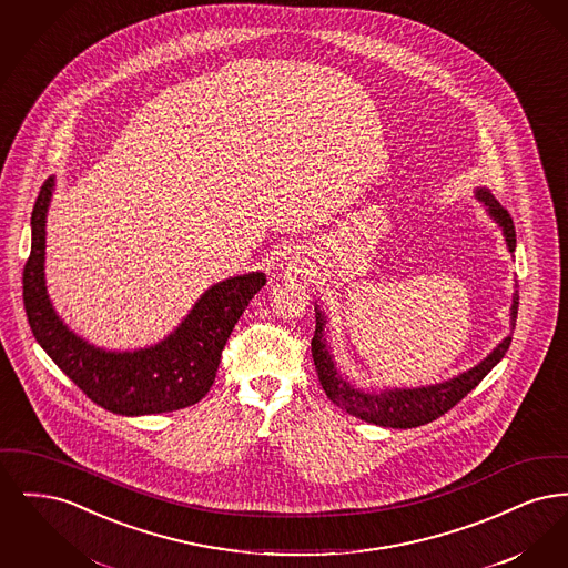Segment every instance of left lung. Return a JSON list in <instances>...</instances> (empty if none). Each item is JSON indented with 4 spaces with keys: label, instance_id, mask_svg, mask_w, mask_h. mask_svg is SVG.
<instances>
[{
    "label": "left lung",
    "instance_id": "8db88e82",
    "mask_svg": "<svg viewBox=\"0 0 568 568\" xmlns=\"http://www.w3.org/2000/svg\"><path fill=\"white\" fill-rule=\"evenodd\" d=\"M475 197L486 206L487 216L503 230L507 248L509 253H514V219L500 206V202L487 187H477ZM517 306H519V294L514 292L511 313H509L511 329L517 320ZM315 320L317 325H315L311 352H313L315 371L324 387L325 396L353 417L375 426H383V428H417L445 415L452 406L458 405L468 392H473L481 383V378L486 377L487 373L505 357V353L511 345V336H505L479 364L447 381L433 383V385H419V387H385L377 392V389H362L341 375L332 355V347L327 345V336H325L327 317L320 304H315Z\"/></svg>",
    "mask_w": 568,
    "mask_h": 568
}]
</instances>
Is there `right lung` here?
I'll list each match as a JSON object with an SVG mask.
<instances>
[{"label": "right lung", "mask_w": 568, "mask_h": 568, "mask_svg": "<svg viewBox=\"0 0 568 568\" xmlns=\"http://www.w3.org/2000/svg\"><path fill=\"white\" fill-rule=\"evenodd\" d=\"M51 176L31 213V253L23 271V302L31 332L54 364L95 403L116 415H155L200 403L213 387L221 352L251 297L266 285L264 272L211 285L185 320L160 343L112 352L84 341L59 317L47 292V215Z\"/></svg>", "instance_id": "1"}]
</instances>
